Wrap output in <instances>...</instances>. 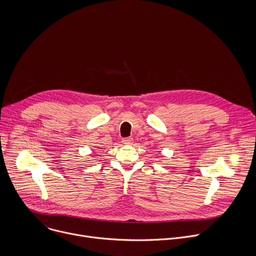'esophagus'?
<instances>
[{"instance_id":"34e87169","label":"esophagus","mask_w":256,"mask_h":256,"mask_svg":"<svg viewBox=\"0 0 256 256\" xmlns=\"http://www.w3.org/2000/svg\"><path fill=\"white\" fill-rule=\"evenodd\" d=\"M122 142L126 144H130L132 142V138H122Z\"/></svg>"}]
</instances>
